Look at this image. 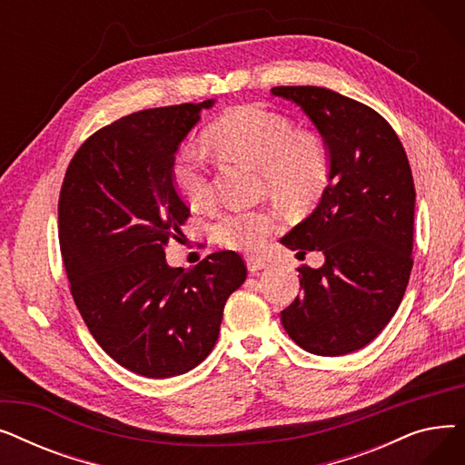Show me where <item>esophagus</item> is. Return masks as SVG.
<instances>
[{
  "mask_svg": "<svg viewBox=\"0 0 465 465\" xmlns=\"http://www.w3.org/2000/svg\"><path fill=\"white\" fill-rule=\"evenodd\" d=\"M267 265V262L263 260V258H258V256H247V267H249V272H260V270H263V267Z\"/></svg>",
  "mask_w": 465,
  "mask_h": 465,
  "instance_id": "esophagus-1",
  "label": "esophagus"
}]
</instances>
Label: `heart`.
<instances>
[{"label":"heart","instance_id":"b5f03b06","mask_svg":"<svg viewBox=\"0 0 465 465\" xmlns=\"http://www.w3.org/2000/svg\"><path fill=\"white\" fill-rule=\"evenodd\" d=\"M207 141L214 151L260 167L265 188L286 205H305L322 192L330 173L324 137L294 128L286 114L260 105H242L213 122ZM173 181L184 202L205 209L213 202V179L205 154L183 149L173 162ZM277 228V216L265 209H235L216 218L214 239L228 249L256 251Z\"/></svg>","mask_w":465,"mask_h":465}]
</instances>
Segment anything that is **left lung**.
<instances>
[{
	"label": "left lung",
	"instance_id": "8db88e82",
	"mask_svg": "<svg viewBox=\"0 0 465 465\" xmlns=\"http://www.w3.org/2000/svg\"><path fill=\"white\" fill-rule=\"evenodd\" d=\"M312 120L330 153L316 209L281 242L324 265L298 267L302 294L282 312L303 351L343 356L363 349L398 311L412 270L414 183L394 128L371 107L321 86H275Z\"/></svg>",
	"mask_w": 465,
	"mask_h": 465
}]
</instances>
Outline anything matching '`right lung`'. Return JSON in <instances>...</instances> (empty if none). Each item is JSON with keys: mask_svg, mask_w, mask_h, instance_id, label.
<instances>
[{"mask_svg": "<svg viewBox=\"0 0 465 465\" xmlns=\"http://www.w3.org/2000/svg\"><path fill=\"white\" fill-rule=\"evenodd\" d=\"M214 100L144 109L92 134L69 162L58 200L71 296L116 363L149 379L183 375L213 351L228 298L245 282L233 251L192 270L165 245L190 209L173 181L175 153Z\"/></svg>", "mask_w": 465, "mask_h": 465, "instance_id": "right-lung-1", "label": "right lung"}]
</instances>
